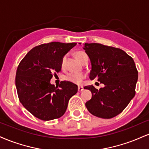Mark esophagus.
<instances>
[{
  "instance_id": "esophagus-1",
  "label": "esophagus",
  "mask_w": 149,
  "mask_h": 149,
  "mask_svg": "<svg viewBox=\"0 0 149 149\" xmlns=\"http://www.w3.org/2000/svg\"><path fill=\"white\" fill-rule=\"evenodd\" d=\"M83 90H84V88H83V87H82V86H78V92H82Z\"/></svg>"
}]
</instances>
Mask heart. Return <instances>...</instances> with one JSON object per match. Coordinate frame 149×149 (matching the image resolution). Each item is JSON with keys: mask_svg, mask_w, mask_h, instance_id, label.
I'll list each match as a JSON object with an SVG mask.
<instances>
[{"mask_svg": "<svg viewBox=\"0 0 149 149\" xmlns=\"http://www.w3.org/2000/svg\"><path fill=\"white\" fill-rule=\"evenodd\" d=\"M87 54L83 51H79L76 53V57L79 60L81 61L82 59H83L85 57H86ZM65 61H66V56H64V57L61 59V66H64L65 64ZM85 74L83 72H69L68 73L66 76H64V79L67 81L70 82V83H72L73 84L76 85H80L83 83V79L85 78Z\"/></svg>", "mask_w": 149, "mask_h": 149, "instance_id": "obj_1", "label": "heart"}]
</instances>
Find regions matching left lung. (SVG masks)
Segmentation results:
<instances>
[{
	"mask_svg": "<svg viewBox=\"0 0 149 149\" xmlns=\"http://www.w3.org/2000/svg\"><path fill=\"white\" fill-rule=\"evenodd\" d=\"M80 44V43H79ZM83 49L91 62L90 80L104 85L97 90L85 86L92 98L85 103L88 111L102 118H112L125 109L135 95L138 71L134 61L125 51L100 43H85Z\"/></svg>",
	"mask_w": 149,
	"mask_h": 149,
	"instance_id": "8db88e82",
	"label": "left lung"
}]
</instances>
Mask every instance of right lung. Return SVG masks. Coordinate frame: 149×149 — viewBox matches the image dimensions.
Returning a JSON list of instances; mask_svg holds the SVG:
<instances>
[{
	"label": "right lung",
	"instance_id": "right-lung-1",
	"mask_svg": "<svg viewBox=\"0 0 149 149\" xmlns=\"http://www.w3.org/2000/svg\"><path fill=\"white\" fill-rule=\"evenodd\" d=\"M76 42H52L33 47L26 54L17 69L15 85L19 100L32 115L42 120L59 118L66 112L69 101L78 86L61 81L50 83L53 72H59L61 59Z\"/></svg>",
	"mask_w": 149,
	"mask_h": 149
}]
</instances>
